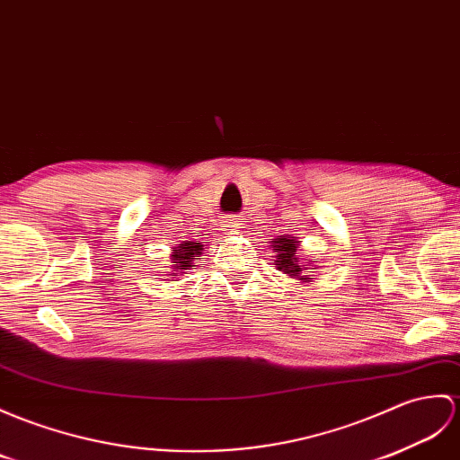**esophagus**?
I'll return each mask as SVG.
<instances>
[{
	"instance_id": "esophagus-1",
	"label": "esophagus",
	"mask_w": 460,
	"mask_h": 460,
	"mask_svg": "<svg viewBox=\"0 0 460 460\" xmlns=\"http://www.w3.org/2000/svg\"><path fill=\"white\" fill-rule=\"evenodd\" d=\"M221 227H223V231H237V229H241V223L237 219L227 217L221 221Z\"/></svg>"
}]
</instances>
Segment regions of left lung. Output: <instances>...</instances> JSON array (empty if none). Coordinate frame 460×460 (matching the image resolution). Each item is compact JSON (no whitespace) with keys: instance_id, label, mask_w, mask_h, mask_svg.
Instances as JSON below:
<instances>
[{"instance_id":"obj_1","label":"left lung","mask_w":460,"mask_h":460,"mask_svg":"<svg viewBox=\"0 0 460 460\" xmlns=\"http://www.w3.org/2000/svg\"><path fill=\"white\" fill-rule=\"evenodd\" d=\"M270 247L276 252V261H274L276 269L290 276V279H300L304 282H312V279L304 276V272L315 270L317 266H312V262H315V261H312L309 264H304L300 259H297V247H300V241L292 237V234H286V237L274 239Z\"/></svg>"}]
</instances>
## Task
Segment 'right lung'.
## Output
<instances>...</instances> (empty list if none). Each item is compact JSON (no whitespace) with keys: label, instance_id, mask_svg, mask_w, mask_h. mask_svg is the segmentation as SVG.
<instances>
[{"label":"right lung","instance_id":"obj_1","mask_svg":"<svg viewBox=\"0 0 460 460\" xmlns=\"http://www.w3.org/2000/svg\"><path fill=\"white\" fill-rule=\"evenodd\" d=\"M201 251H204V244L196 241H184L180 247H174L172 254H170V262L172 264L168 266V280L176 279L180 274H186V270L194 266V256H199Z\"/></svg>","mask_w":460,"mask_h":460}]
</instances>
